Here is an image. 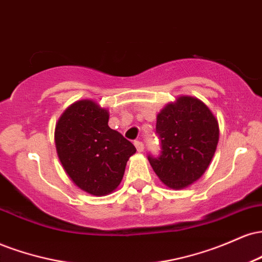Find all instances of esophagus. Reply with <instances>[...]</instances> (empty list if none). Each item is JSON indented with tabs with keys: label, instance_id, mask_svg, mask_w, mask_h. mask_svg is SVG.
<instances>
[{
	"label": "esophagus",
	"instance_id": "obj_1",
	"mask_svg": "<svg viewBox=\"0 0 262 262\" xmlns=\"http://www.w3.org/2000/svg\"><path fill=\"white\" fill-rule=\"evenodd\" d=\"M134 145H135V148H137L138 152H143V150H144V144L141 143V141H139V140L134 141Z\"/></svg>",
	"mask_w": 262,
	"mask_h": 262
}]
</instances>
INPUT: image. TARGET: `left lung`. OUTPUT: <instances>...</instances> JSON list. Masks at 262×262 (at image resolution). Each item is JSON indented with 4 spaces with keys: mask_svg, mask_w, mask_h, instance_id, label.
Listing matches in <instances>:
<instances>
[{
    "mask_svg": "<svg viewBox=\"0 0 262 262\" xmlns=\"http://www.w3.org/2000/svg\"><path fill=\"white\" fill-rule=\"evenodd\" d=\"M156 133L161 155L148 159L166 187L186 188L203 176L219 140L218 121L204 102L179 96L158 113Z\"/></svg>",
    "mask_w": 262,
    "mask_h": 262,
    "instance_id": "obj_1",
    "label": "left lung"
}]
</instances>
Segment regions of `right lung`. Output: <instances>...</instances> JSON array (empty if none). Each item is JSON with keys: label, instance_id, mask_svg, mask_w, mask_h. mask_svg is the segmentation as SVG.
<instances>
[{"label": "right lung", "instance_id": "add662e5", "mask_svg": "<svg viewBox=\"0 0 262 262\" xmlns=\"http://www.w3.org/2000/svg\"><path fill=\"white\" fill-rule=\"evenodd\" d=\"M110 112L93 100L70 104L56 122V154L66 175L92 196H106L119 186L137 149L108 127Z\"/></svg>", "mask_w": 262, "mask_h": 262}]
</instances>
